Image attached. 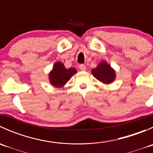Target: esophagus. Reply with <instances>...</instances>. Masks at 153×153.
Listing matches in <instances>:
<instances>
[{
  "mask_svg": "<svg viewBox=\"0 0 153 153\" xmlns=\"http://www.w3.org/2000/svg\"><path fill=\"white\" fill-rule=\"evenodd\" d=\"M79 69L81 71H85L86 70V66L84 64H80L79 65Z\"/></svg>",
  "mask_w": 153,
  "mask_h": 153,
  "instance_id": "1",
  "label": "esophagus"
}]
</instances>
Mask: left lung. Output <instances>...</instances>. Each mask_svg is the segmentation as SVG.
<instances>
[{"mask_svg": "<svg viewBox=\"0 0 153 153\" xmlns=\"http://www.w3.org/2000/svg\"><path fill=\"white\" fill-rule=\"evenodd\" d=\"M92 73L95 78L104 84L112 83L115 77V71L105 61L101 62L95 69H92Z\"/></svg>", "mask_w": 153, "mask_h": 153, "instance_id": "8db88e82", "label": "left lung"}]
</instances>
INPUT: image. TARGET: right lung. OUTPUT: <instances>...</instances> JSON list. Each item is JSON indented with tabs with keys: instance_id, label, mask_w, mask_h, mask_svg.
I'll list each match as a JSON object with an SVG mask.
<instances>
[{
	"instance_id": "1",
	"label": "right lung",
	"mask_w": 153,
	"mask_h": 153,
	"mask_svg": "<svg viewBox=\"0 0 153 153\" xmlns=\"http://www.w3.org/2000/svg\"><path fill=\"white\" fill-rule=\"evenodd\" d=\"M75 68L66 69L61 62H56L53 69L49 73V80L51 84L56 87H61L71 78V77L76 72Z\"/></svg>"
}]
</instances>
